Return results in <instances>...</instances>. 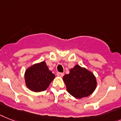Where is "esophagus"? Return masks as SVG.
I'll return each instance as SVG.
<instances>
[{"label":"esophagus","instance_id":"1","mask_svg":"<svg viewBox=\"0 0 121 121\" xmlns=\"http://www.w3.org/2000/svg\"><path fill=\"white\" fill-rule=\"evenodd\" d=\"M64 73H60V72H57V75L58 77H62L64 76Z\"/></svg>","mask_w":121,"mask_h":121}]
</instances>
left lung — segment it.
I'll list each match as a JSON object with an SVG mask.
<instances>
[{
    "instance_id": "obj_1",
    "label": "left lung",
    "mask_w": 121,
    "mask_h": 121,
    "mask_svg": "<svg viewBox=\"0 0 121 121\" xmlns=\"http://www.w3.org/2000/svg\"><path fill=\"white\" fill-rule=\"evenodd\" d=\"M63 81L67 91L78 99L88 97L94 92L97 86L93 73L77 64L70 70L69 74L63 77Z\"/></svg>"
}]
</instances>
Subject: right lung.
Listing matches in <instances>:
<instances>
[{
    "instance_id": "add662e5",
    "label": "right lung",
    "mask_w": 121,
    "mask_h": 121,
    "mask_svg": "<svg viewBox=\"0 0 121 121\" xmlns=\"http://www.w3.org/2000/svg\"><path fill=\"white\" fill-rule=\"evenodd\" d=\"M26 87L34 92L44 91L55 78V75L49 69L46 62L42 61L27 68L25 72Z\"/></svg>"
}]
</instances>
